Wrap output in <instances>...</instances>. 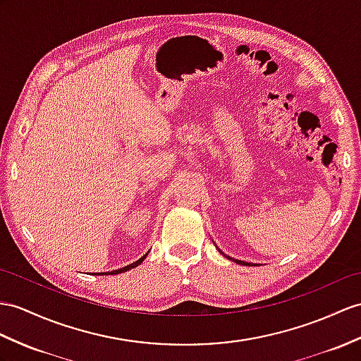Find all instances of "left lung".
<instances>
[{"label":"left lung","instance_id":"1","mask_svg":"<svg viewBox=\"0 0 361 361\" xmlns=\"http://www.w3.org/2000/svg\"><path fill=\"white\" fill-rule=\"evenodd\" d=\"M219 251H221V250H219ZM221 254H224L222 251H221ZM224 256H225V254H224ZM225 257H228V256H225ZM228 259H230V260H234V259H231V257H228ZM235 263H239V265H250V263H247V262H242V260H234Z\"/></svg>","mask_w":361,"mask_h":361}]
</instances>
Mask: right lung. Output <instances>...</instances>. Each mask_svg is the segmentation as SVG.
Masks as SVG:
<instances>
[{
    "instance_id": "right-lung-1",
    "label": "right lung",
    "mask_w": 361,
    "mask_h": 361,
    "mask_svg": "<svg viewBox=\"0 0 361 361\" xmlns=\"http://www.w3.org/2000/svg\"><path fill=\"white\" fill-rule=\"evenodd\" d=\"M147 256V254H145ZM145 256H142L140 257L139 260H136L135 263H131V265H128V267H124V268H121V269H116V271H111V272H102V276H109V274H121V272H126V271H128V269H131V268H136L137 265H140V263L144 262V259H145Z\"/></svg>"
}]
</instances>
